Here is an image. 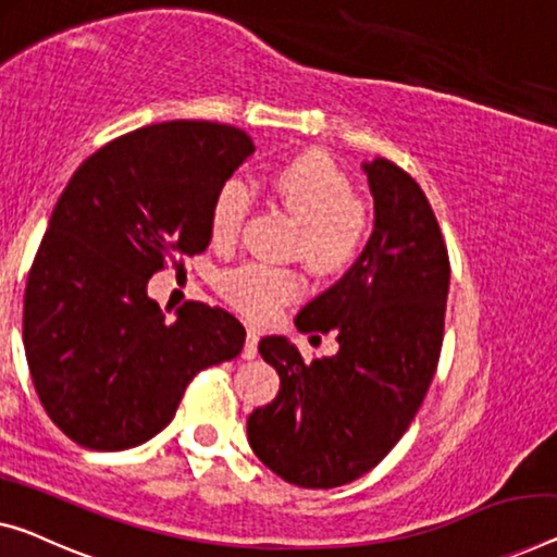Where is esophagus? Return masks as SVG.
Here are the masks:
<instances>
[{"mask_svg":"<svg viewBox=\"0 0 557 557\" xmlns=\"http://www.w3.org/2000/svg\"><path fill=\"white\" fill-rule=\"evenodd\" d=\"M257 343H260V330H257L255 325H247L245 350H243V358L245 360H255L257 358Z\"/></svg>","mask_w":557,"mask_h":557,"instance_id":"esophagus-1","label":"esophagus"}]
</instances>
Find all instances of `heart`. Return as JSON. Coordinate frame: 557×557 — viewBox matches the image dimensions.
<instances>
[{
	"label": "heart",
	"instance_id": "obj_1",
	"mask_svg": "<svg viewBox=\"0 0 557 557\" xmlns=\"http://www.w3.org/2000/svg\"><path fill=\"white\" fill-rule=\"evenodd\" d=\"M272 197L300 222L297 250L320 275H337L360 260L370 235L368 210L352 197V187L335 164L320 154H300L270 174ZM250 189L243 180L222 182L210 205V235L218 245L237 237L250 212ZM222 293L252 318H270L300 295L302 282L287 268L243 264L220 282Z\"/></svg>",
	"mask_w": 557,
	"mask_h": 557
}]
</instances>
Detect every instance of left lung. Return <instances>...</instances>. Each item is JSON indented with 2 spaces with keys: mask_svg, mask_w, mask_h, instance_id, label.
<instances>
[{
  "mask_svg": "<svg viewBox=\"0 0 557 557\" xmlns=\"http://www.w3.org/2000/svg\"><path fill=\"white\" fill-rule=\"evenodd\" d=\"M375 207L360 260L297 312L302 332H337L339 350L305 362L282 335L260 339L280 375L247 418L262 465L300 487L352 483L393 450L425 400L443 345L450 262L425 193L385 157L360 164Z\"/></svg>",
  "mask_w": 557,
  "mask_h": 557,
  "instance_id": "obj_1",
  "label": "left lung"
}]
</instances>
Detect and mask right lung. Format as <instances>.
<instances>
[{"instance_id":"add662e5","label":"right lung","mask_w":557,"mask_h":557,"mask_svg":"<svg viewBox=\"0 0 557 557\" xmlns=\"http://www.w3.org/2000/svg\"><path fill=\"white\" fill-rule=\"evenodd\" d=\"M255 152L247 132L164 122L79 164L57 199L24 289L32 383L57 428L89 450H127L172 422L199 370L237 358L245 327L205 302L168 310L147 282L210 245V205Z\"/></svg>"}]
</instances>
